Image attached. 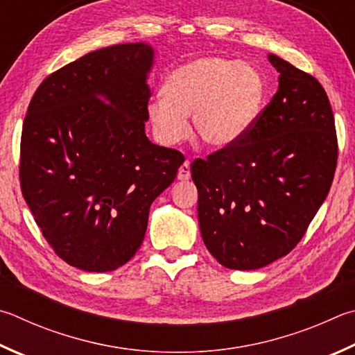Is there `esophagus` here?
<instances>
[{"instance_id": "obj_1", "label": "esophagus", "mask_w": 355, "mask_h": 355, "mask_svg": "<svg viewBox=\"0 0 355 355\" xmlns=\"http://www.w3.org/2000/svg\"><path fill=\"white\" fill-rule=\"evenodd\" d=\"M177 178L182 180V182H186V180L191 178V164H189V161H184V163L180 166L178 173H177Z\"/></svg>"}]
</instances>
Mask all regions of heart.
I'll return each instance as SVG.
<instances>
[{
    "label": "heart",
    "instance_id": "heart-1",
    "mask_svg": "<svg viewBox=\"0 0 355 355\" xmlns=\"http://www.w3.org/2000/svg\"><path fill=\"white\" fill-rule=\"evenodd\" d=\"M266 98V83L254 67L225 57H198L172 69L163 96L149 99L147 119L164 146L189 135L188 116L205 146L227 149L254 124Z\"/></svg>",
    "mask_w": 355,
    "mask_h": 355
}]
</instances>
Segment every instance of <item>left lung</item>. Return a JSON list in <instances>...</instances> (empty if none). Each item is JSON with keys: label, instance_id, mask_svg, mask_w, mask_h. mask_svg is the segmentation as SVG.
Listing matches in <instances>:
<instances>
[{"label": "left lung", "instance_id": "8db88e82", "mask_svg": "<svg viewBox=\"0 0 355 355\" xmlns=\"http://www.w3.org/2000/svg\"><path fill=\"white\" fill-rule=\"evenodd\" d=\"M278 92L236 144L191 164L198 225L223 267L256 270L288 254L331 189L338 144L327 94L278 55Z\"/></svg>", "mask_w": 355, "mask_h": 355}]
</instances>
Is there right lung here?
<instances>
[{
  "label": "right lung",
  "mask_w": 355,
  "mask_h": 355,
  "mask_svg": "<svg viewBox=\"0 0 355 355\" xmlns=\"http://www.w3.org/2000/svg\"><path fill=\"white\" fill-rule=\"evenodd\" d=\"M153 48H102L49 74L23 122V197L55 254L113 272L144 241L149 209L184 157L146 137Z\"/></svg>",
  "instance_id": "obj_1"
}]
</instances>
